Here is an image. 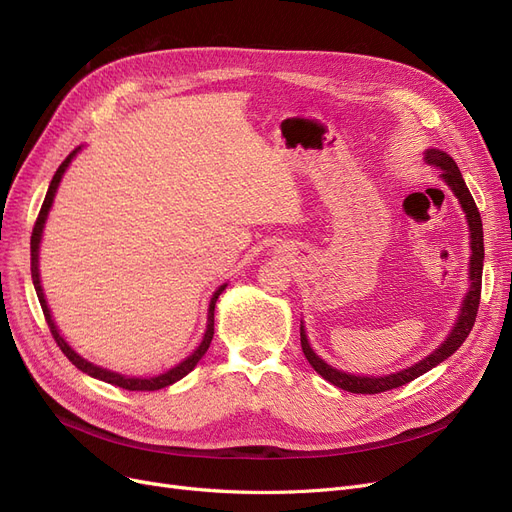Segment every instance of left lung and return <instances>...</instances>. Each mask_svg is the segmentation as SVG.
Listing matches in <instances>:
<instances>
[{
	"mask_svg": "<svg viewBox=\"0 0 512 512\" xmlns=\"http://www.w3.org/2000/svg\"><path fill=\"white\" fill-rule=\"evenodd\" d=\"M424 161L428 166H433L439 170V178L443 185L454 193L458 199L460 208L464 212L466 224H468V239H470V256H468V290L462 298V304L458 309V317L452 325V330L445 336V340L437 346L433 353H428L424 359L416 361L414 365L405 367V370L391 372V374H382V376H370V374H351L338 370V367H332L325 359H321L315 349L309 342V336H306L304 330V321L300 319V344H302V353L309 359L313 365V370L325 378L327 382H332L334 386L342 388V391L349 393H361V395H376L391 391V388L403 386L407 382L416 380L418 376L426 374L428 370H433L439 363H443L447 357H452L462 342L468 338L470 330L475 325L477 309H479V298H481V273H483V224L479 210L475 206V199L470 195L466 182L456 166V161L449 157L441 149H426L424 151Z\"/></svg>",
	"mask_w": 512,
	"mask_h": 512,
	"instance_id": "left-lung-1",
	"label": "left lung"
}]
</instances>
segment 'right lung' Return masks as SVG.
<instances>
[{"label":"right lung","mask_w":512,"mask_h":512,"mask_svg":"<svg viewBox=\"0 0 512 512\" xmlns=\"http://www.w3.org/2000/svg\"><path fill=\"white\" fill-rule=\"evenodd\" d=\"M81 151V147H77L63 163H60L50 187H48V193H46V199H44V206H42V212H39L37 216V222L33 227V235H31V277H33V285H35V292H37V298H39V304H42V311L46 315V321H48V327L50 332L56 340V344L60 346V351H63L67 355V359L77 367V370H81L84 374L96 378V380H102V382H109V384H115L119 388H126V391H159V388H166L174 382H178L180 378H185L189 372H193V367L201 361V357L208 353L210 349V342L214 338V309H216V300L218 296L227 290L229 283H222L218 285V288L214 290L212 298H210V304H208V323H206V330H203V336H201V342L195 346V351L182 359L180 363L172 365L170 370L161 372V374H155V376H126V374H119V372H113V370H107V367L102 365H96L92 361H88L86 357H81L73 346L65 340V336L60 334L58 325L54 323V317H52V311L48 306V300H46V294H44V288H42V275H39V248H42V239H44V229H46V220L50 216V210H52V203H54V197H56V191L60 187V180H63L65 172L69 170L71 161L75 159V155Z\"/></svg>","instance_id":"add662e5"}]
</instances>
